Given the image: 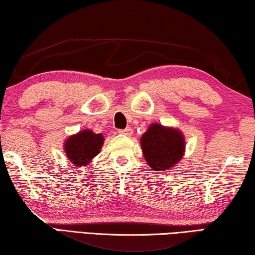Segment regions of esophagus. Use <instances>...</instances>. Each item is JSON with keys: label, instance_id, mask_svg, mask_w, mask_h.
<instances>
[{"label": "esophagus", "instance_id": "obj_1", "mask_svg": "<svg viewBox=\"0 0 255 255\" xmlns=\"http://www.w3.org/2000/svg\"><path fill=\"white\" fill-rule=\"evenodd\" d=\"M119 133H121V134H125V135H130V134H132V128H121V130H119Z\"/></svg>", "mask_w": 255, "mask_h": 255}]
</instances>
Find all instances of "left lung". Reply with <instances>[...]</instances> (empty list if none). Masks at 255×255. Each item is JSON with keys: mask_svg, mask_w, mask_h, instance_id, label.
<instances>
[{"mask_svg": "<svg viewBox=\"0 0 255 255\" xmlns=\"http://www.w3.org/2000/svg\"><path fill=\"white\" fill-rule=\"evenodd\" d=\"M141 147L148 165L154 171H164L182 158L185 139L175 128L152 124L141 136Z\"/></svg>", "mask_w": 255, "mask_h": 255, "instance_id": "obj_1", "label": "left lung"}]
</instances>
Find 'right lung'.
I'll return each instance as SVG.
<instances>
[{"mask_svg": "<svg viewBox=\"0 0 255 255\" xmlns=\"http://www.w3.org/2000/svg\"><path fill=\"white\" fill-rule=\"evenodd\" d=\"M103 143L104 136L101 133L97 134L91 130H84L66 140L65 151L70 162L82 168L99 154Z\"/></svg>", "mask_w": 255, "mask_h": 255, "instance_id": "obj_1", "label": "right lung"}]
</instances>
